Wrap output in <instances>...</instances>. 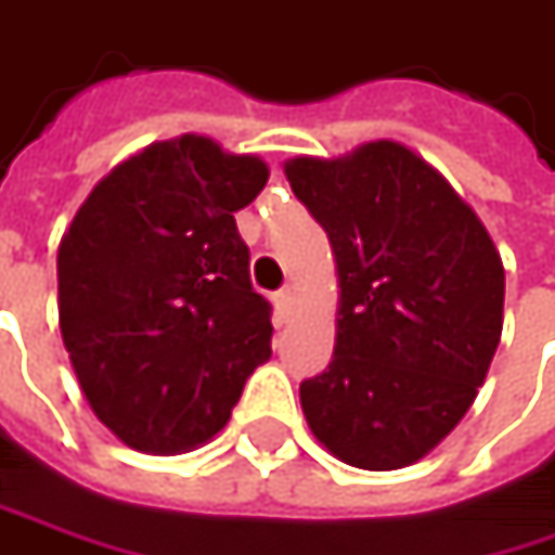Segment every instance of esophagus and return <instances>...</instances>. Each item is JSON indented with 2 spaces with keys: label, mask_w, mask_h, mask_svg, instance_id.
Masks as SVG:
<instances>
[{
  "label": "esophagus",
  "mask_w": 555,
  "mask_h": 555,
  "mask_svg": "<svg viewBox=\"0 0 555 555\" xmlns=\"http://www.w3.org/2000/svg\"><path fill=\"white\" fill-rule=\"evenodd\" d=\"M292 288H279L276 295H273V305H276V314L279 318H288V311H292Z\"/></svg>",
  "instance_id": "1"
}]
</instances>
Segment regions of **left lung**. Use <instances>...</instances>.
Here are the masks:
<instances>
[{"mask_svg":"<svg viewBox=\"0 0 555 555\" xmlns=\"http://www.w3.org/2000/svg\"><path fill=\"white\" fill-rule=\"evenodd\" d=\"M285 177L327 231L339 276L336 346L301 380L305 420L352 467H406L464 420L489 372L499 250L451 183L397 142L295 158Z\"/></svg>","mask_w":555,"mask_h":555,"instance_id":"obj_1","label":"left lung"}]
</instances>
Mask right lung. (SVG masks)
<instances>
[{
  "mask_svg": "<svg viewBox=\"0 0 555 555\" xmlns=\"http://www.w3.org/2000/svg\"><path fill=\"white\" fill-rule=\"evenodd\" d=\"M267 177L203 135L158 142L91 190L60 244L66 352L94 416L135 451L212 438L273 356V308L234 225Z\"/></svg>",
  "mask_w": 555,
  "mask_h": 555,
  "instance_id": "add662e5",
  "label": "right lung"
}]
</instances>
